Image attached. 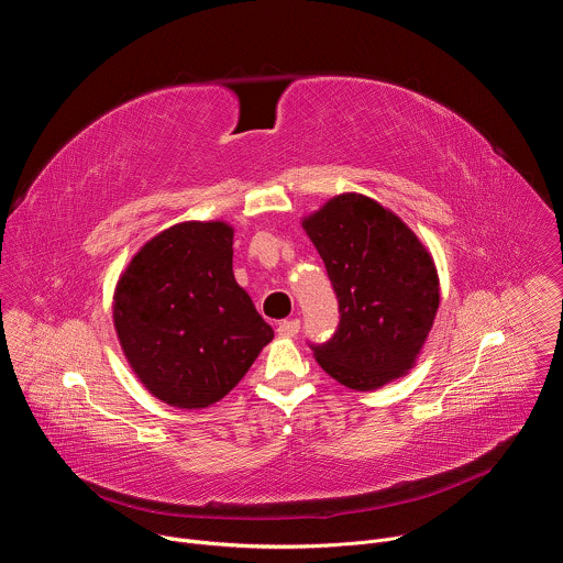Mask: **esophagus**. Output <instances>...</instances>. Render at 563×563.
<instances>
[{"instance_id": "1", "label": "esophagus", "mask_w": 563, "mask_h": 563, "mask_svg": "<svg viewBox=\"0 0 563 563\" xmlns=\"http://www.w3.org/2000/svg\"><path fill=\"white\" fill-rule=\"evenodd\" d=\"M298 330H300V320L298 318H289V320H280L276 332L283 339H294L298 334Z\"/></svg>"}]
</instances>
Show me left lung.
<instances>
[{"label":"left lung","instance_id":"1","mask_svg":"<svg viewBox=\"0 0 563 563\" xmlns=\"http://www.w3.org/2000/svg\"><path fill=\"white\" fill-rule=\"evenodd\" d=\"M328 267L341 325L313 347L316 363L356 391L406 376L419 361L441 302L434 258L380 202L339 194L300 220Z\"/></svg>","mask_w":563,"mask_h":563}]
</instances>
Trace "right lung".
Returning <instances> with one entry per match:
<instances>
[{"instance_id":"add662e5","label":"right lung","mask_w":563,"mask_h":563,"mask_svg":"<svg viewBox=\"0 0 563 563\" xmlns=\"http://www.w3.org/2000/svg\"><path fill=\"white\" fill-rule=\"evenodd\" d=\"M113 328L157 400L202 410L247 374L274 330L233 276V227L187 220L137 250L113 291Z\"/></svg>"}]
</instances>
